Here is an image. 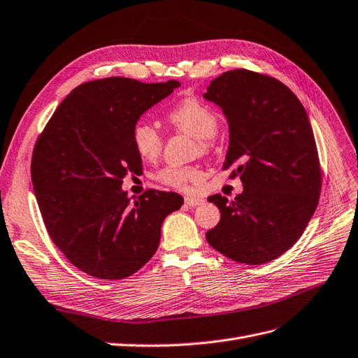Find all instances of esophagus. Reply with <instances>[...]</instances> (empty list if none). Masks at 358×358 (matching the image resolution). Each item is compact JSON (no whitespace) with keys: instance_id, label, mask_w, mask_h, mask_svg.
Segmentation results:
<instances>
[{"instance_id":"esophagus-1","label":"esophagus","mask_w":358,"mask_h":358,"mask_svg":"<svg viewBox=\"0 0 358 358\" xmlns=\"http://www.w3.org/2000/svg\"><path fill=\"white\" fill-rule=\"evenodd\" d=\"M185 203L188 204V206H191V208H196V206H201L203 203H204V200L203 199H200V197H185Z\"/></svg>"}]
</instances>
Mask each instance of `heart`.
Listing matches in <instances>:
<instances>
[{
    "label": "heart",
    "mask_w": 358,
    "mask_h": 358,
    "mask_svg": "<svg viewBox=\"0 0 358 358\" xmlns=\"http://www.w3.org/2000/svg\"><path fill=\"white\" fill-rule=\"evenodd\" d=\"M167 119L182 133L197 138L200 150L208 149L209 138L215 137L220 125L218 116L210 107L194 99V96H187V99L179 101L167 113ZM133 145L136 152L143 159L155 161L162 150V137L152 124L142 121L137 122L133 128ZM155 178L162 185L185 188L188 183L200 178V171L192 166H167L161 169Z\"/></svg>",
    "instance_id": "heart-1"
}]
</instances>
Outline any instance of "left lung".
I'll return each mask as SVG.
<instances>
[{"instance_id": "8db88e82", "label": "left lung", "mask_w": 358, "mask_h": 358, "mask_svg": "<svg viewBox=\"0 0 358 358\" xmlns=\"http://www.w3.org/2000/svg\"><path fill=\"white\" fill-rule=\"evenodd\" d=\"M204 100L221 107L230 143L224 169H234L243 191L229 201L221 194V221L206 233L216 251L243 264L282 255L305 231L321 191L318 150L305 107L273 78L249 70L225 71L208 86Z\"/></svg>"}]
</instances>
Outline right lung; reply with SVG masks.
<instances>
[{
    "label": "right lung",
    "mask_w": 358,
    "mask_h": 358,
    "mask_svg": "<svg viewBox=\"0 0 358 358\" xmlns=\"http://www.w3.org/2000/svg\"><path fill=\"white\" fill-rule=\"evenodd\" d=\"M178 80L143 83L107 78L79 85L37 138L31 180L52 242L82 272L124 279L158 249L166 216L180 209L176 192L148 189L128 199L122 179L142 167L133 128Z\"/></svg>",
    "instance_id": "right-lung-1"
}]
</instances>
